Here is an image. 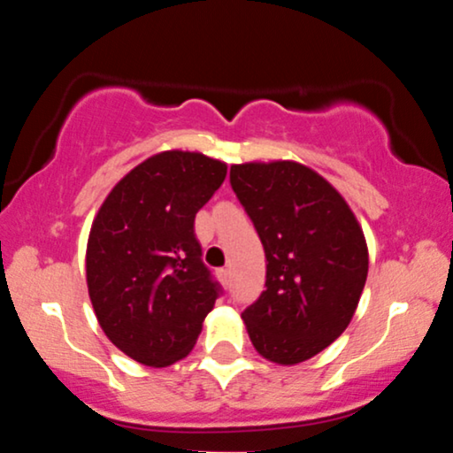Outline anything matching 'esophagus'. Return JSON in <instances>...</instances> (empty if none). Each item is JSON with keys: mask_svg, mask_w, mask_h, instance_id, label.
<instances>
[{"mask_svg": "<svg viewBox=\"0 0 453 453\" xmlns=\"http://www.w3.org/2000/svg\"><path fill=\"white\" fill-rule=\"evenodd\" d=\"M217 274H219V279H221L223 285H230V268L217 270Z\"/></svg>", "mask_w": 453, "mask_h": 453, "instance_id": "obj_1", "label": "esophagus"}]
</instances>
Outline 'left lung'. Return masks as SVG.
I'll return each instance as SVG.
<instances>
[{
  "instance_id": "1",
  "label": "left lung",
  "mask_w": 453,
  "mask_h": 453,
  "mask_svg": "<svg viewBox=\"0 0 453 453\" xmlns=\"http://www.w3.org/2000/svg\"><path fill=\"white\" fill-rule=\"evenodd\" d=\"M230 183L268 262L266 289L242 321L259 356L294 366L349 326L368 274L366 238L345 197L298 161L236 164Z\"/></svg>"
}]
</instances>
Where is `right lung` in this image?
I'll list each match as a JSON object with an SVG mask.
<instances>
[{"mask_svg": "<svg viewBox=\"0 0 453 453\" xmlns=\"http://www.w3.org/2000/svg\"><path fill=\"white\" fill-rule=\"evenodd\" d=\"M227 165L191 150L144 159L112 187L87 242V288L104 334L144 366L194 349L219 285L202 262L196 212Z\"/></svg>", "mask_w": 453, "mask_h": 453, "instance_id": "right-lung-1", "label": "right lung"}]
</instances>
